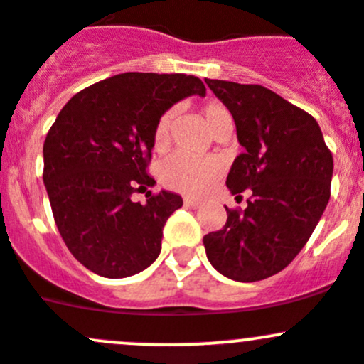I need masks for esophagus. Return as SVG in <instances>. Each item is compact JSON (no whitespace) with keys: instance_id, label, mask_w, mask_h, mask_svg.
Returning <instances> with one entry per match:
<instances>
[{"instance_id":"1","label":"esophagus","mask_w":364,"mask_h":364,"mask_svg":"<svg viewBox=\"0 0 364 364\" xmlns=\"http://www.w3.org/2000/svg\"><path fill=\"white\" fill-rule=\"evenodd\" d=\"M184 203L186 207H191V209H196V207L200 205L198 200H193V198H184Z\"/></svg>"}]
</instances>
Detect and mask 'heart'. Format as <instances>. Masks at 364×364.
Here are the masks:
<instances>
[{
    "label": "heart",
    "instance_id": "obj_1",
    "mask_svg": "<svg viewBox=\"0 0 364 364\" xmlns=\"http://www.w3.org/2000/svg\"><path fill=\"white\" fill-rule=\"evenodd\" d=\"M207 124L210 130L218 127L228 116L227 109L220 103H209L203 109ZM176 116V109H169L159 117L154 130V144L157 150L168 146L171 124ZM221 164L216 157H200L189 155L184 151H176L166 157L159 168V176L166 188L178 191L188 196H200L213 186L214 180L220 176Z\"/></svg>",
    "mask_w": 364,
    "mask_h": 364
}]
</instances>
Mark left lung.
<instances>
[{"mask_svg": "<svg viewBox=\"0 0 364 364\" xmlns=\"http://www.w3.org/2000/svg\"><path fill=\"white\" fill-rule=\"evenodd\" d=\"M205 84L234 117L245 150L228 171V191L236 198L252 191L243 213L225 207V227L203 237L207 259L237 282L268 279L296 257L320 221L331 198L332 155L316 119L277 92Z\"/></svg>", "mask_w": 364, "mask_h": 364, "instance_id": "1", "label": "left lung"}]
</instances>
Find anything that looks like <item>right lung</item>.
Wrapping results in <instances>:
<instances>
[{"label": "right lung", "instance_id": "1", "mask_svg": "<svg viewBox=\"0 0 364 364\" xmlns=\"http://www.w3.org/2000/svg\"><path fill=\"white\" fill-rule=\"evenodd\" d=\"M205 96L193 75L121 73L73 96L44 141V186L55 223L76 261L107 279L146 269L182 198L146 175L159 117L188 96Z\"/></svg>", "mask_w": 364, "mask_h": 364}]
</instances>
